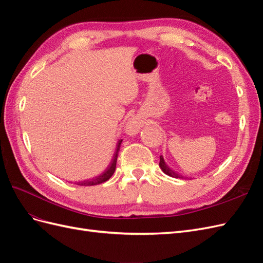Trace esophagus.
Masks as SVG:
<instances>
[{"mask_svg": "<svg viewBox=\"0 0 263 263\" xmlns=\"http://www.w3.org/2000/svg\"><path fill=\"white\" fill-rule=\"evenodd\" d=\"M139 128H140V126H139L138 122L135 121V119H130V121L126 125V132L130 135L138 133Z\"/></svg>", "mask_w": 263, "mask_h": 263, "instance_id": "1", "label": "esophagus"}]
</instances>
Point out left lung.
<instances>
[{
    "instance_id": "obj_1",
    "label": "left lung",
    "mask_w": 263,
    "mask_h": 263,
    "mask_svg": "<svg viewBox=\"0 0 263 263\" xmlns=\"http://www.w3.org/2000/svg\"><path fill=\"white\" fill-rule=\"evenodd\" d=\"M159 166H160L161 170L166 174V176L169 177H172V178H182V176H180V174H178L177 172H174L173 170H171L168 165H166V163L164 162V159L162 156H160V162H159Z\"/></svg>"
}]
</instances>
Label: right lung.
I'll return each mask as SVG.
<instances>
[{"mask_svg":"<svg viewBox=\"0 0 263 263\" xmlns=\"http://www.w3.org/2000/svg\"><path fill=\"white\" fill-rule=\"evenodd\" d=\"M123 140H119L117 142V146H116V150H115V154L113 156V159H112V162L109 163V165L106 168V170L101 173L100 176L98 177H94L90 180H86V181H83V182H79L78 185H84V186H91V185H97V184H101V183L107 181L110 177L113 176V173L115 172V169H116V161H117V156H118V153H119V148H121V144H122Z\"/></svg>","mask_w":263,"mask_h":263,"instance_id":"right-lung-1","label":"right lung"}]
</instances>
